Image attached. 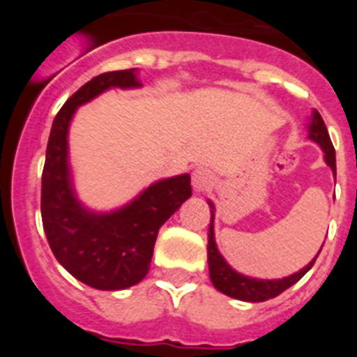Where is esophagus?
Masks as SVG:
<instances>
[{
  "instance_id": "esophagus-1",
  "label": "esophagus",
  "mask_w": 357,
  "mask_h": 357,
  "mask_svg": "<svg viewBox=\"0 0 357 357\" xmlns=\"http://www.w3.org/2000/svg\"><path fill=\"white\" fill-rule=\"evenodd\" d=\"M191 182H193L195 191H204L207 185L213 184V173L207 168H197L191 175Z\"/></svg>"
}]
</instances>
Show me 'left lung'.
I'll return each mask as SVG.
<instances>
[{
  "label": "left lung",
  "instance_id": "1",
  "mask_svg": "<svg viewBox=\"0 0 357 357\" xmlns=\"http://www.w3.org/2000/svg\"><path fill=\"white\" fill-rule=\"evenodd\" d=\"M309 139L320 144V148L326 153V162L331 169H333L334 176H336V153H334V146L331 143L329 132H327L326 123L321 119L320 112L313 110L311 114V123H309ZM211 206V225H209V234H207V261H209V275L213 280L214 288L218 291L225 293V295L238 298V301L245 302H264L268 298L280 295L282 291L293 286L295 282L302 279L305 273L311 270L314 264L317 257H314L307 266H304L301 272L293 273V275L284 277V279H273V280H264V279H254V277H247L243 273H238L236 270L230 268V264L223 259V255L218 252L216 241H214V206L209 202ZM320 254V252H318Z\"/></svg>",
  "mask_w": 357,
  "mask_h": 357
}]
</instances>
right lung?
Masks as SVG:
<instances>
[{
    "label": "right lung",
    "mask_w": 357,
    "mask_h": 357,
    "mask_svg": "<svg viewBox=\"0 0 357 357\" xmlns=\"http://www.w3.org/2000/svg\"><path fill=\"white\" fill-rule=\"evenodd\" d=\"M110 87H141L135 69L102 73L62 105L50 132L40 189V214L56 261L91 288L116 291L146 277L157 234L191 197L188 173L151 184L112 213H93L78 202L68 162V130L75 110Z\"/></svg>",
    "instance_id": "1"
}]
</instances>
